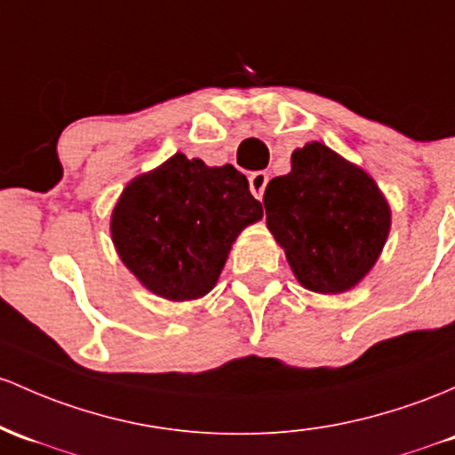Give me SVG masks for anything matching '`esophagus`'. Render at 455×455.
Segmentation results:
<instances>
[{
	"label": "esophagus",
	"instance_id": "34e87169",
	"mask_svg": "<svg viewBox=\"0 0 455 455\" xmlns=\"http://www.w3.org/2000/svg\"><path fill=\"white\" fill-rule=\"evenodd\" d=\"M269 177L267 172H252L251 179H248V183H251V192L254 198H259L261 201L263 194H266V186H267Z\"/></svg>",
	"mask_w": 455,
	"mask_h": 455
}]
</instances>
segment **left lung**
I'll return each instance as SVG.
<instances>
[{"instance_id":"obj_1","label":"left lung","mask_w":455,"mask_h":455,"mask_svg":"<svg viewBox=\"0 0 455 455\" xmlns=\"http://www.w3.org/2000/svg\"><path fill=\"white\" fill-rule=\"evenodd\" d=\"M263 204L293 276L323 296L356 287L391 231V207L378 183L322 142L291 153V172L267 183Z\"/></svg>"}]
</instances>
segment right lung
<instances>
[{
	"label": "right lung",
	"mask_w": 455,
	"mask_h": 455,
	"mask_svg": "<svg viewBox=\"0 0 455 455\" xmlns=\"http://www.w3.org/2000/svg\"><path fill=\"white\" fill-rule=\"evenodd\" d=\"M261 218L248 179L231 164L207 166L174 153L127 183L109 233L124 267L148 291L186 302L216 287L233 242Z\"/></svg>",
	"instance_id": "obj_1"
}]
</instances>
